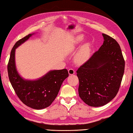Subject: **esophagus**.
I'll use <instances>...</instances> for the list:
<instances>
[{
    "mask_svg": "<svg viewBox=\"0 0 133 133\" xmlns=\"http://www.w3.org/2000/svg\"><path fill=\"white\" fill-rule=\"evenodd\" d=\"M68 74L69 75H74V74H75V71H74V69H69L68 70Z\"/></svg>",
    "mask_w": 133,
    "mask_h": 133,
    "instance_id": "34e87169",
    "label": "esophagus"
}]
</instances>
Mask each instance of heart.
Wrapping results in <instances>:
<instances>
[{
	"mask_svg": "<svg viewBox=\"0 0 133 133\" xmlns=\"http://www.w3.org/2000/svg\"><path fill=\"white\" fill-rule=\"evenodd\" d=\"M84 39V37L82 35L76 36L72 43L69 48L71 52H74L76 48L82 43ZM92 54V46L89 43H87L83 44L79 49L77 52L74 57L75 62L78 64H83L87 62L89 59Z\"/></svg>",
	"mask_w": 133,
	"mask_h": 133,
	"instance_id": "1",
	"label": "heart"
}]
</instances>
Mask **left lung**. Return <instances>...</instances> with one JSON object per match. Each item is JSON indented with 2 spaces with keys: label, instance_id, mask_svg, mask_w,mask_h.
Listing matches in <instances>:
<instances>
[{
  "label": "left lung",
  "instance_id": "1",
  "mask_svg": "<svg viewBox=\"0 0 133 133\" xmlns=\"http://www.w3.org/2000/svg\"><path fill=\"white\" fill-rule=\"evenodd\" d=\"M99 50L76 71L81 99L92 107L105 105L116 96L124 72L125 62L119 44L102 34Z\"/></svg>",
  "mask_w": 133,
  "mask_h": 133
}]
</instances>
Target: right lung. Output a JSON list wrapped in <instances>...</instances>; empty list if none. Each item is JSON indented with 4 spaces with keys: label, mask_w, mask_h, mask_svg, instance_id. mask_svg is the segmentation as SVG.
<instances>
[{
    "label": "right lung",
    "mask_w": 133,
    "mask_h": 133,
    "mask_svg": "<svg viewBox=\"0 0 133 133\" xmlns=\"http://www.w3.org/2000/svg\"><path fill=\"white\" fill-rule=\"evenodd\" d=\"M34 34H30L16 42L11 51L8 71L11 85L20 101L30 108L40 110L51 105L69 74L66 69H63L50 71L35 80L25 79L20 76L16 66V49Z\"/></svg>",
    "instance_id": "add662e5"
}]
</instances>
